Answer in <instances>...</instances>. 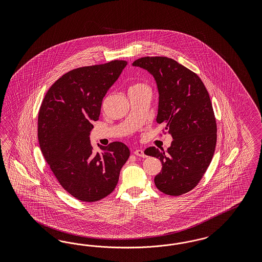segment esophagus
Returning a JSON list of instances; mask_svg holds the SVG:
<instances>
[{
	"mask_svg": "<svg viewBox=\"0 0 262 262\" xmlns=\"http://www.w3.org/2000/svg\"><path fill=\"white\" fill-rule=\"evenodd\" d=\"M134 154H135V156H137V157H140V158H146V155H145V152L143 150H135L134 151Z\"/></svg>",
	"mask_w": 262,
	"mask_h": 262,
	"instance_id": "esophagus-1",
	"label": "esophagus"
}]
</instances>
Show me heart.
I'll return each instance as SVG.
<instances>
[{
	"instance_id": "b5f03b06",
	"label": "heart",
	"mask_w": 262,
	"mask_h": 262,
	"mask_svg": "<svg viewBox=\"0 0 262 262\" xmlns=\"http://www.w3.org/2000/svg\"><path fill=\"white\" fill-rule=\"evenodd\" d=\"M148 88L146 84L144 83H140V82H137V83H134L132 84L129 88H128V93H135L137 92L139 90H141L143 88Z\"/></svg>"
}]
</instances>
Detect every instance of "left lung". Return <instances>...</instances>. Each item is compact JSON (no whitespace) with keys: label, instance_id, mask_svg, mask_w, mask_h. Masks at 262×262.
I'll list each match as a JSON object with an SVG mask.
<instances>
[{"label":"left lung","instance_id":"8db88e82","mask_svg":"<svg viewBox=\"0 0 262 262\" xmlns=\"http://www.w3.org/2000/svg\"><path fill=\"white\" fill-rule=\"evenodd\" d=\"M133 65L156 79L157 122L173 137L166 151L156 147L145 150L162 163L155 184L167 195H183L198 184L214 155L217 125L208 92L197 74L166 56H145Z\"/></svg>","mask_w":262,"mask_h":262}]
</instances>
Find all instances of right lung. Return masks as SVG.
I'll list each match as a JSON object with an SVG mask.
<instances>
[{
	"label": "right lung",
	"mask_w": 262,
	"mask_h": 262,
	"mask_svg": "<svg viewBox=\"0 0 262 262\" xmlns=\"http://www.w3.org/2000/svg\"><path fill=\"white\" fill-rule=\"evenodd\" d=\"M125 60L84 66L64 74L49 88L38 113V141L49 166L73 197L93 203L115 189L129 158L124 143L93 151L92 121L99 120L103 97L126 67Z\"/></svg>",
	"instance_id": "add662e5"
}]
</instances>
